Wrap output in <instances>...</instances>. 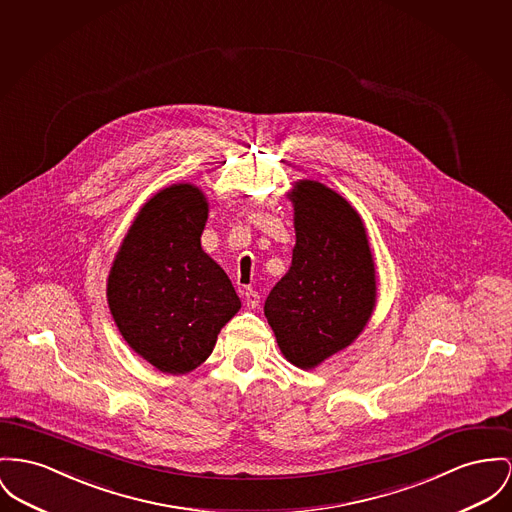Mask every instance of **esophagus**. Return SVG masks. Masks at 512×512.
Masks as SVG:
<instances>
[{"label":"esophagus","mask_w":512,"mask_h":512,"mask_svg":"<svg viewBox=\"0 0 512 512\" xmlns=\"http://www.w3.org/2000/svg\"><path fill=\"white\" fill-rule=\"evenodd\" d=\"M242 299H244V305L248 308H256L258 303H260V295L254 289H244L242 291Z\"/></svg>","instance_id":"1"}]
</instances>
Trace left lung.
Instances as JSON below:
<instances>
[{
    "mask_svg": "<svg viewBox=\"0 0 512 512\" xmlns=\"http://www.w3.org/2000/svg\"><path fill=\"white\" fill-rule=\"evenodd\" d=\"M295 246L289 272L264 314L283 357L312 371L357 340L373 318L376 264L359 211L318 180H295Z\"/></svg>",
    "mask_w": 512,
    "mask_h": 512,
    "instance_id": "obj_1",
    "label": "left lung"
}]
</instances>
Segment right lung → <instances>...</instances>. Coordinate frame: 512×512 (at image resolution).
Here are the masks:
<instances>
[{
	"label": "right lung",
	"mask_w": 512,
	"mask_h": 512,
	"mask_svg": "<svg viewBox=\"0 0 512 512\" xmlns=\"http://www.w3.org/2000/svg\"><path fill=\"white\" fill-rule=\"evenodd\" d=\"M207 215L200 186L161 188L139 207L106 279L118 332L165 375L198 369L240 310L231 279L202 248Z\"/></svg>",
	"instance_id": "1"
}]
</instances>
